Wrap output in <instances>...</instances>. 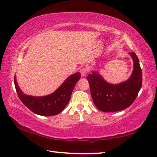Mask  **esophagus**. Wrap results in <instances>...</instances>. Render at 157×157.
Masks as SVG:
<instances>
[{
    "instance_id": "34e87169",
    "label": "esophagus",
    "mask_w": 157,
    "mask_h": 157,
    "mask_svg": "<svg viewBox=\"0 0 157 157\" xmlns=\"http://www.w3.org/2000/svg\"><path fill=\"white\" fill-rule=\"evenodd\" d=\"M87 72H88V70H87V68H85V67L81 68V70H80V73H81V75L82 76V77H85V76L87 75Z\"/></svg>"
}]
</instances>
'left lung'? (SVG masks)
I'll return each instance as SVG.
<instances>
[{"instance_id":"obj_1","label":"left lung","mask_w":157,"mask_h":157,"mask_svg":"<svg viewBox=\"0 0 157 157\" xmlns=\"http://www.w3.org/2000/svg\"><path fill=\"white\" fill-rule=\"evenodd\" d=\"M134 61V70L127 81L117 85L106 82L98 72L92 71L87 76L90 93L96 107L100 111L118 112L134 102L142 85V72L134 52L129 53Z\"/></svg>"}]
</instances>
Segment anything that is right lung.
I'll list each match as a JSON object with an SVG mask.
<instances>
[{"mask_svg": "<svg viewBox=\"0 0 157 157\" xmlns=\"http://www.w3.org/2000/svg\"><path fill=\"white\" fill-rule=\"evenodd\" d=\"M80 77L79 72L72 75L53 93L43 97H34L24 94L17 85L15 76L14 83L20 100L28 109L38 115L53 116L60 113L69 102L75 86Z\"/></svg>", "mask_w": 157, "mask_h": 157, "instance_id": "1", "label": "right lung"}]
</instances>
